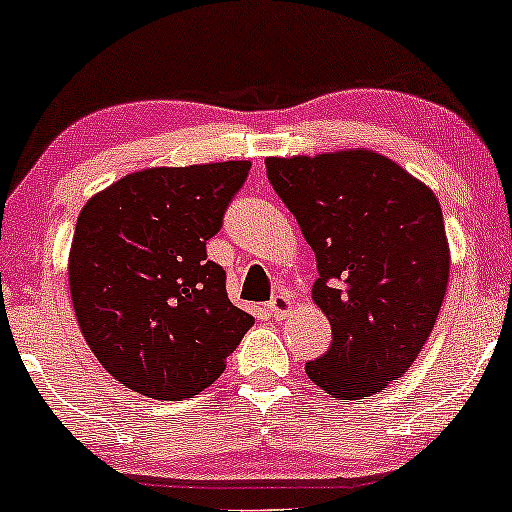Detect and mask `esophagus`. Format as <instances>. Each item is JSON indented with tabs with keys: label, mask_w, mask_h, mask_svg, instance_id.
<instances>
[{
	"label": "esophagus",
	"mask_w": 512,
	"mask_h": 512,
	"mask_svg": "<svg viewBox=\"0 0 512 512\" xmlns=\"http://www.w3.org/2000/svg\"><path fill=\"white\" fill-rule=\"evenodd\" d=\"M269 313H272V317H276V320H284L286 315L293 313V301L286 293H276V296L269 301Z\"/></svg>",
	"instance_id": "34e87169"
}]
</instances>
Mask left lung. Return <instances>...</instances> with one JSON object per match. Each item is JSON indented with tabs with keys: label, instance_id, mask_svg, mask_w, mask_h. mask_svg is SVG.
Listing matches in <instances>:
<instances>
[{
	"label": "left lung",
	"instance_id": "8db88e82",
	"mask_svg": "<svg viewBox=\"0 0 512 512\" xmlns=\"http://www.w3.org/2000/svg\"><path fill=\"white\" fill-rule=\"evenodd\" d=\"M264 166L315 252L313 301L332 325L330 351L305 373L339 399L378 395L424 349L448 289L438 199L366 149L272 156Z\"/></svg>",
	"mask_w": 512,
	"mask_h": 512
}]
</instances>
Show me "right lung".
<instances>
[{"mask_svg": "<svg viewBox=\"0 0 512 512\" xmlns=\"http://www.w3.org/2000/svg\"><path fill=\"white\" fill-rule=\"evenodd\" d=\"M248 170L250 161L137 170L81 209L69 250L74 313L93 356L129 390L197 395L255 322L207 260Z\"/></svg>", "mask_w": 512, "mask_h": 512, "instance_id": "1", "label": "right lung"}]
</instances>
